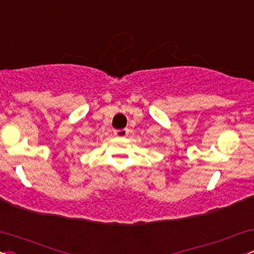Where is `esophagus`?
<instances>
[{
	"mask_svg": "<svg viewBox=\"0 0 254 254\" xmlns=\"http://www.w3.org/2000/svg\"><path fill=\"white\" fill-rule=\"evenodd\" d=\"M113 132H115V135L117 137H127V133H129V130H127V129H119V130H115Z\"/></svg>",
	"mask_w": 254,
	"mask_h": 254,
	"instance_id": "esophagus-1",
	"label": "esophagus"
}]
</instances>
